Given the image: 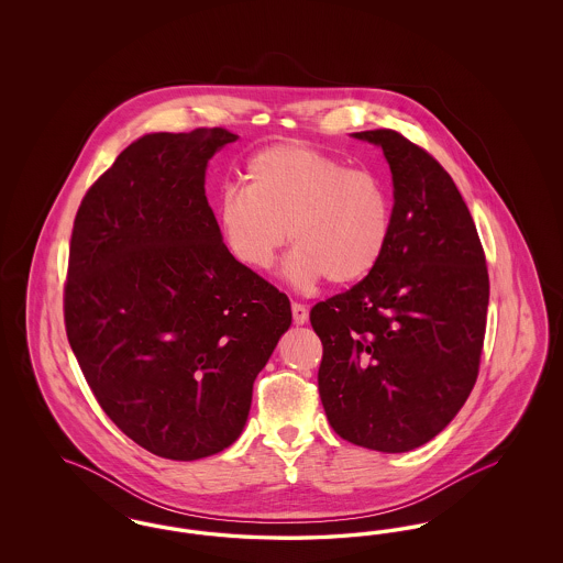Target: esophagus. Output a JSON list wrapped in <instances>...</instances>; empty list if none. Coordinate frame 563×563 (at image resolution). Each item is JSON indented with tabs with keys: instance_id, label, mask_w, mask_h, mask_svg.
Returning a JSON list of instances; mask_svg holds the SVG:
<instances>
[{
	"instance_id": "esophagus-1",
	"label": "esophagus",
	"mask_w": 563,
	"mask_h": 563,
	"mask_svg": "<svg viewBox=\"0 0 563 563\" xmlns=\"http://www.w3.org/2000/svg\"><path fill=\"white\" fill-rule=\"evenodd\" d=\"M291 312H294L295 324H303V322H308V308H306L303 303H297V301H294V303H291Z\"/></svg>"
}]
</instances>
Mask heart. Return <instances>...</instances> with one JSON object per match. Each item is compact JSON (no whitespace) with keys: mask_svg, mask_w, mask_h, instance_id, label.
<instances>
[{"mask_svg":"<svg viewBox=\"0 0 563 563\" xmlns=\"http://www.w3.org/2000/svg\"><path fill=\"white\" fill-rule=\"evenodd\" d=\"M244 189H228L217 209L228 251L246 268L268 272L289 241V278L310 287L354 285L382 262L393 232L386 181L361 166L299 143L253 154Z\"/></svg>","mask_w":563,"mask_h":563,"instance_id":"1","label":"heart"}]
</instances>
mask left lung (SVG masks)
<instances>
[{"label":"left lung","instance_id":"obj_1","mask_svg":"<svg viewBox=\"0 0 563 563\" xmlns=\"http://www.w3.org/2000/svg\"><path fill=\"white\" fill-rule=\"evenodd\" d=\"M354 136L390 164L393 232L369 276L310 310L319 393L342 439L401 454L445 429L477 382L489 276L450 173L399 131Z\"/></svg>","mask_w":563,"mask_h":563}]
</instances>
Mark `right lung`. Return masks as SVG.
Listing matches in <instances>:
<instances>
[{"mask_svg": "<svg viewBox=\"0 0 563 563\" xmlns=\"http://www.w3.org/2000/svg\"><path fill=\"white\" fill-rule=\"evenodd\" d=\"M225 129L131 143L81 198L65 329L95 399L136 445L168 460L230 448L253 382L291 324L289 297L221 241L205 194Z\"/></svg>", "mask_w": 563, "mask_h": 563, "instance_id": "add662e5", "label": "right lung"}]
</instances>
